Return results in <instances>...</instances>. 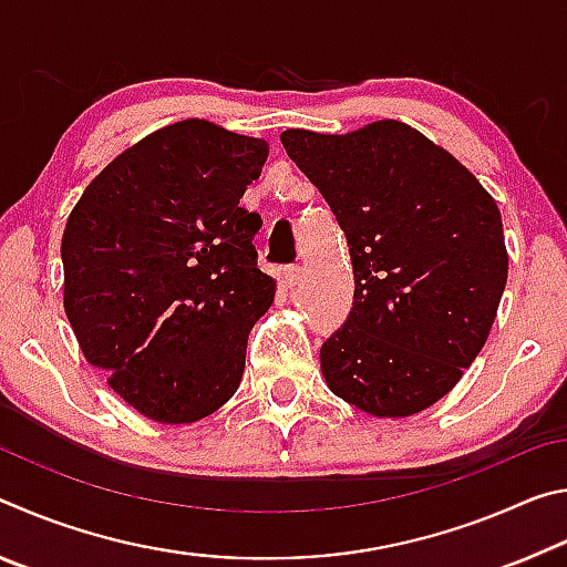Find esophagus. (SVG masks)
Wrapping results in <instances>:
<instances>
[{
    "label": "esophagus",
    "mask_w": 567,
    "mask_h": 567,
    "mask_svg": "<svg viewBox=\"0 0 567 567\" xmlns=\"http://www.w3.org/2000/svg\"><path fill=\"white\" fill-rule=\"evenodd\" d=\"M282 280L287 287H295L297 282L302 280V267L300 265H287L282 270Z\"/></svg>",
    "instance_id": "esophagus-1"
}]
</instances>
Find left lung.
Listing matches in <instances>:
<instances>
[{
	"mask_svg": "<svg viewBox=\"0 0 567 567\" xmlns=\"http://www.w3.org/2000/svg\"><path fill=\"white\" fill-rule=\"evenodd\" d=\"M280 140L350 247L352 310L320 350L328 388L375 417L415 415L455 388L493 328L507 282L501 209L395 120Z\"/></svg>",
	"mask_w": 567,
	"mask_h": 567,
	"instance_id": "1",
	"label": "left lung"
}]
</instances>
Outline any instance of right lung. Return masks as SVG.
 <instances>
[{
	"label": "right lung",
	"instance_id": "add662e5",
	"mask_svg": "<svg viewBox=\"0 0 567 567\" xmlns=\"http://www.w3.org/2000/svg\"><path fill=\"white\" fill-rule=\"evenodd\" d=\"M267 152L213 122H175L112 159L66 219V320L150 420H203L243 380L249 330L275 300L257 267L262 219L239 205Z\"/></svg>",
	"mask_w": 567,
	"mask_h": 567
}]
</instances>
